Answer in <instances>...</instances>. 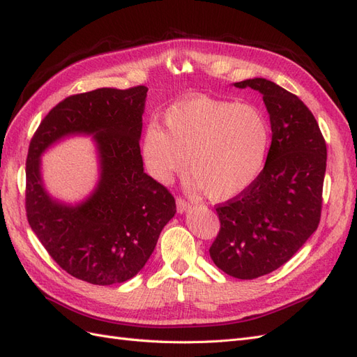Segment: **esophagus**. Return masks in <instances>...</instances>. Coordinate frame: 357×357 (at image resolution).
<instances>
[{"instance_id":"esophagus-1","label":"esophagus","mask_w":357,"mask_h":357,"mask_svg":"<svg viewBox=\"0 0 357 357\" xmlns=\"http://www.w3.org/2000/svg\"><path fill=\"white\" fill-rule=\"evenodd\" d=\"M177 211L178 213H186V211H189L190 208H192V205L188 202V201H185L183 198H177Z\"/></svg>"}]
</instances>
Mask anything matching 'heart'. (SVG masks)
<instances>
[{
	"mask_svg": "<svg viewBox=\"0 0 357 357\" xmlns=\"http://www.w3.org/2000/svg\"><path fill=\"white\" fill-rule=\"evenodd\" d=\"M165 131L152 123L142 153L149 174L169 183L183 169L213 201L244 192L262 169L269 143L265 116L252 104L192 95L168 107Z\"/></svg>",
	"mask_w": 357,
	"mask_h": 357,
	"instance_id": "obj_1",
	"label": "heart"
}]
</instances>
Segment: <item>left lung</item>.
I'll return each mask as SVG.
<instances>
[{
    "label": "left lung",
    "mask_w": 357,
    "mask_h": 357,
    "mask_svg": "<svg viewBox=\"0 0 357 357\" xmlns=\"http://www.w3.org/2000/svg\"><path fill=\"white\" fill-rule=\"evenodd\" d=\"M234 86L262 93L273 142L252 185L215 207L220 231L210 256L228 275L253 280L284 265L317 229L326 143L308 107L282 86L266 79Z\"/></svg>",
    "instance_id": "left-lung-1"
}]
</instances>
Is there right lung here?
<instances>
[{"mask_svg": "<svg viewBox=\"0 0 357 357\" xmlns=\"http://www.w3.org/2000/svg\"><path fill=\"white\" fill-rule=\"evenodd\" d=\"M146 96V86L71 95L43 119L29 143L28 223L63 271L91 284L110 286L137 275L176 214L174 197L143 168ZM74 133L94 135L102 176L88 200L67 206L52 200L42 186L39 156Z\"/></svg>", "mask_w": 357, "mask_h": 357, "instance_id": "obj_1", "label": "right lung"}]
</instances>
